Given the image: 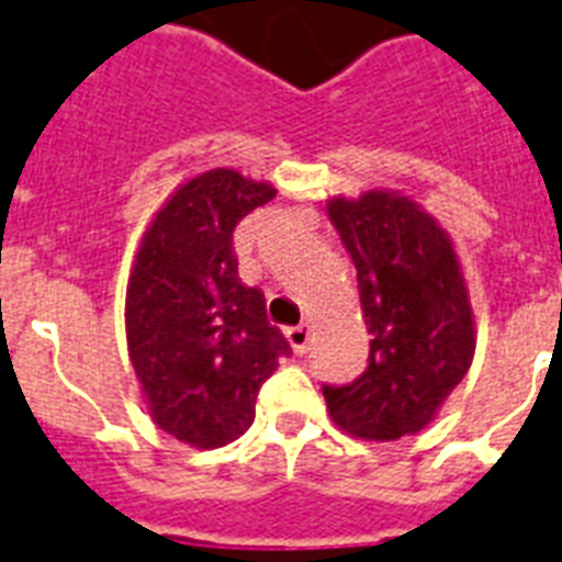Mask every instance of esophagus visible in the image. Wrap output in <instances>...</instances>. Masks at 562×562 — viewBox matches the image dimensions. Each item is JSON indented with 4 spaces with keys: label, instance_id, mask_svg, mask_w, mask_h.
<instances>
[{
    "label": "esophagus",
    "instance_id": "1",
    "mask_svg": "<svg viewBox=\"0 0 562 562\" xmlns=\"http://www.w3.org/2000/svg\"><path fill=\"white\" fill-rule=\"evenodd\" d=\"M286 339H290V345H293V351L302 357V353H307L310 348V327L307 325L290 327V330H286Z\"/></svg>",
    "mask_w": 562,
    "mask_h": 562
}]
</instances>
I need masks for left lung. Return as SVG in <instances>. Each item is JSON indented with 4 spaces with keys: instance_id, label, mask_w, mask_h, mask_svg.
Masks as SVG:
<instances>
[{
    "instance_id": "left-lung-1",
    "label": "left lung",
    "mask_w": 562,
    "mask_h": 562,
    "mask_svg": "<svg viewBox=\"0 0 562 562\" xmlns=\"http://www.w3.org/2000/svg\"><path fill=\"white\" fill-rule=\"evenodd\" d=\"M327 217L357 267L368 325V368L348 385H322L334 424L353 438L420 432L464 380L475 322L450 235L408 196H334Z\"/></svg>"
}]
</instances>
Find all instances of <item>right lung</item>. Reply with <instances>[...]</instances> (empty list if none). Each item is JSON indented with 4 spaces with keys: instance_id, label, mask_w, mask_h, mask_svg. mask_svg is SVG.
Here are the masks:
<instances>
[{
    "instance_id": "1",
    "label": "right lung",
    "mask_w": 562,
    "mask_h": 562,
    "mask_svg": "<svg viewBox=\"0 0 562 562\" xmlns=\"http://www.w3.org/2000/svg\"><path fill=\"white\" fill-rule=\"evenodd\" d=\"M276 188L205 170L156 211L127 284V348L147 408L177 441L214 450L252 426L260 385L290 345L237 278L232 232Z\"/></svg>"
}]
</instances>
